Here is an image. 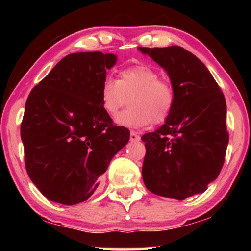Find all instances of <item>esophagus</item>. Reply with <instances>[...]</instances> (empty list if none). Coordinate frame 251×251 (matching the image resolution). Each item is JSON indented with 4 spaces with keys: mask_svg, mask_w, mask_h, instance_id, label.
<instances>
[{
    "mask_svg": "<svg viewBox=\"0 0 251 251\" xmlns=\"http://www.w3.org/2000/svg\"><path fill=\"white\" fill-rule=\"evenodd\" d=\"M129 139H130V142H138L139 139H141V137H139V135H137L136 131H130Z\"/></svg>",
    "mask_w": 251,
    "mask_h": 251,
    "instance_id": "obj_1",
    "label": "esophagus"
}]
</instances>
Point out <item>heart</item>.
<instances>
[{
	"instance_id": "obj_1",
	"label": "heart",
	"mask_w": 251,
	"mask_h": 251,
	"mask_svg": "<svg viewBox=\"0 0 251 251\" xmlns=\"http://www.w3.org/2000/svg\"><path fill=\"white\" fill-rule=\"evenodd\" d=\"M101 107L110 116L118 112L129 96L130 108L118 114L115 121L127 128H141L160 124L171 115L175 104V91L171 83L160 79L157 71L148 65H136L122 70L118 79L106 77L100 86Z\"/></svg>"
}]
</instances>
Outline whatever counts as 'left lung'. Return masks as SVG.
I'll return each instance as SVG.
<instances>
[{
	"mask_svg": "<svg viewBox=\"0 0 251 251\" xmlns=\"http://www.w3.org/2000/svg\"><path fill=\"white\" fill-rule=\"evenodd\" d=\"M167 72L175 91L171 115L142 136L143 180L158 196L201 194L222 171L229 142L226 100L205 64L180 46L138 48Z\"/></svg>",
	"mask_w": 251,
	"mask_h": 251,
	"instance_id": "obj_1",
	"label": "left lung"
}]
</instances>
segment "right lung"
Masks as SVG:
<instances>
[{
    "instance_id": "add662e5",
    "label": "right lung",
    "mask_w": 251,
    "mask_h": 251,
    "mask_svg": "<svg viewBox=\"0 0 251 251\" xmlns=\"http://www.w3.org/2000/svg\"><path fill=\"white\" fill-rule=\"evenodd\" d=\"M114 54L73 53L29 93L22 124L25 167L50 201L76 205L90 198L114 156L129 141L101 107L100 86Z\"/></svg>"
}]
</instances>
